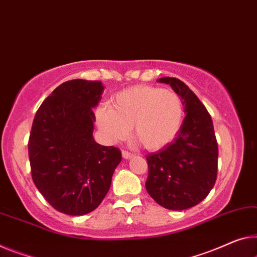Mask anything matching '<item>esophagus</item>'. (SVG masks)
I'll return each mask as SVG.
<instances>
[{"label":"esophagus","instance_id":"esophagus-1","mask_svg":"<svg viewBox=\"0 0 257 257\" xmlns=\"http://www.w3.org/2000/svg\"><path fill=\"white\" fill-rule=\"evenodd\" d=\"M121 156H123V159H125V160H131L134 155L131 153L123 151V152H121Z\"/></svg>","mask_w":257,"mask_h":257}]
</instances>
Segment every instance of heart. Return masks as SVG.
I'll list each match as a JSON object with an SVG mask.
<instances>
[{"label": "heart", "mask_w": 257, "mask_h": 257, "mask_svg": "<svg viewBox=\"0 0 257 257\" xmlns=\"http://www.w3.org/2000/svg\"><path fill=\"white\" fill-rule=\"evenodd\" d=\"M95 120L110 142L125 139L132 127L137 142L148 151H159L178 136L184 120V104L175 90L137 85L118 92L110 106H98Z\"/></svg>", "instance_id": "obj_1"}]
</instances>
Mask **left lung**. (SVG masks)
<instances>
[{"instance_id": "obj_1", "label": "left lung", "mask_w": 257, "mask_h": 257, "mask_svg": "<svg viewBox=\"0 0 257 257\" xmlns=\"http://www.w3.org/2000/svg\"><path fill=\"white\" fill-rule=\"evenodd\" d=\"M183 100L186 113L171 144L147 156L146 189L160 206L184 210L200 203L214 187L218 147L211 117L193 90L177 78L157 79Z\"/></svg>"}]
</instances>
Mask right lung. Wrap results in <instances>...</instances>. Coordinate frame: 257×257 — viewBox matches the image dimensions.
I'll return each mask as SVG.
<instances>
[{"mask_svg": "<svg viewBox=\"0 0 257 257\" xmlns=\"http://www.w3.org/2000/svg\"><path fill=\"white\" fill-rule=\"evenodd\" d=\"M103 90L101 81H65L34 117L29 141L32 178L50 206L63 214L95 210L121 161L119 149L98 145L93 137V109Z\"/></svg>", "mask_w": 257, "mask_h": 257, "instance_id": "right-lung-1", "label": "right lung"}]
</instances>
